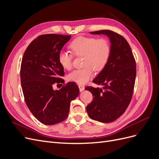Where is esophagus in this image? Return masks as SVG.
Instances as JSON below:
<instances>
[{"label":"esophagus","mask_w":159,"mask_h":159,"mask_svg":"<svg viewBox=\"0 0 159 159\" xmlns=\"http://www.w3.org/2000/svg\"><path fill=\"white\" fill-rule=\"evenodd\" d=\"M79 89H80V91H83L85 89V88H84V85H79Z\"/></svg>","instance_id":"esophagus-1"}]
</instances>
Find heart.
<instances>
[{"instance_id":"obj_1","label":"heart","mask_w":159,"mask_h":159,"mask_svg":"<svg viewBox=\"0 0 159 159\" xmlns=\"http://www.w3.org/2000/svg\"><path fill=\"white\" fill-rule=\"evenodd\" d=\"M71 53L75 56H83V68L75 70L68 75L70 81L78 84L88 82L95 71H102L107 65L111 54V45L106 38L79 36L72 40L69 45ZM73 56L66 51H61L58 61L66 70L72 68Z\"/></svg>"}]
</instances>
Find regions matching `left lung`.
<instances>
[{
	"label": "left lung",
	"instance_id": "left-lung-1",
	"mask_svg": "<svg viewBox=\"0 0 159 159\" xmlns=\"http://www.w3.org/2000/svg\"><path fill=\"white\" fill-rule=\"evenodd\" d=\"M90 34L108 36L111 54L107 65L93 80L103 88H85L93 97L86 110L89 117L95 121L113 122L124 113L131 100L136 78L135 60L129 43L119 34L109 30Z\"/></svg>",
	"mask_w": 159,
	"mask_h": 159
}]
</instances>
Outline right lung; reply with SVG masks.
Here are the masks:
<instances>
[{"instance_id":"right-lung-1","label":"right lung","mask_w":159,"mask_h":159,"mask_svg":"<svg viewBox=\"0 0 159 159\" xmlns=\"http://www.w3.org/2000/svg\"><path fill=\"white\" fill-rule=\"evenodd\" d=\"M71 35L56 34L37 37L27 47L22 57L20 81L25 102L32 115L42 123L52 125L63 121L69 113L70 103L80 90L68 82L60 90L53 85L62 82L64 68L58 54Z\"/></svg>"}]
</instances>
